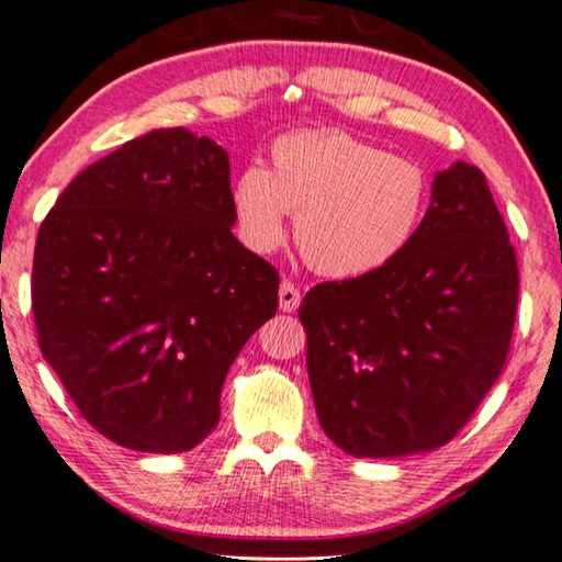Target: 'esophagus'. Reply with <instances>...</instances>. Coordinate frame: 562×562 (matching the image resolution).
<instances>
[{
	"label": "esophagus",
	"mask_w": 562,
	"mask_h": 562,
	"mask_svg": "<svg viewBox=\"0 0 562 562\" xmlns=\"http://www.w3.org/2000/svg\"><path fill=\"white\" fill-rule=\"evenodd\" d=\"M279 304L283 312H296L299 304H301V294L299 289L294 286L291 281H281V289H279Z\"/></svg>",
	"instance_id": "1"
}]
</instances>
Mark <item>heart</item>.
Returning a JSON list of instances; mask_svg holds the SVG:
<instances>
[{
    "mask_svg": "<svg viewBox=\"0 0 562 562\" xmlns=\"http://www.w3.org/2000/svg\"><path fill=\"white\" fill-rule=\"evenodd\" d=\"M428 169L347 132H294L271 144V169L246 167L231 187L243 246L258 256L286 240V215L306 263L360 279L401 258L430 207Z\"/></svg>",
    "mask_w": 562,
    "mask_h": 562,
    "instance_id": "heart-1",
    "label": "heart"
}]
</instances>
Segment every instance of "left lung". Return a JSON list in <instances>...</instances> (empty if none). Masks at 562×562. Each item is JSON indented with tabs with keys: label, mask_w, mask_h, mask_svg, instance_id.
Instances as JSON below:
<instances>
[{
	"label": "left lung",
	"mask_w": 562,
	"mask_h": 562,
	"mask_svg": "<svg viewBox=\"0 0 562 562\" xmlns=\"http://www.w3.org/2000/svg\"><path fill=\"white\" fill-rule=\"evenodd\" d=\"M519 268L482 169L434 180L411 248L301 301L316 416L349 457H408L449 443L507 362Z\"/></svg>",
	"instance_id": "obj_1"
}]
</instances>
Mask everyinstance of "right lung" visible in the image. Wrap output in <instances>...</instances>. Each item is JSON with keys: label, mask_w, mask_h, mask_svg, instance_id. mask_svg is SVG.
Here are the masks:
<instances>
[{"label": "right lung", "mask_w": 562, "mask_h": 562, "mask_svg": "<svg viewBox=\"0 0 562 562\" xmlns=\"http://www.w3.org/2000/svg\"><path fill=\"white\" fill-rule=\"evenodd\" d=\"M233 225L227 151L180 126L93 161L40 225V352L109 441L182 453L221 420L227 370L279 308V271Z\"/></svg>", "instance_id": "obj_1"}]
</instances>
